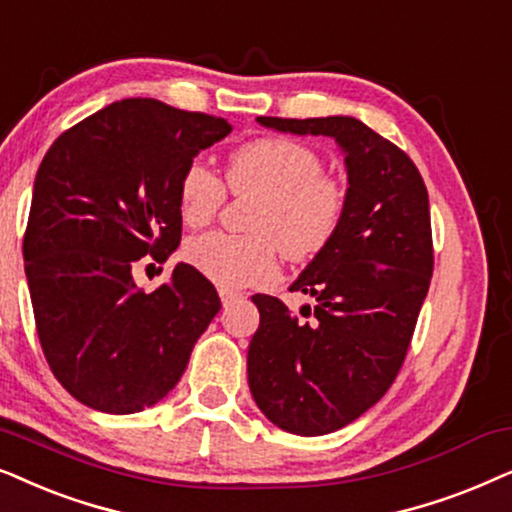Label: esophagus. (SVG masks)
Returning a JSON list of instances; mask_svg holds the SVG:
<instances>
[{"mask_svg":"<svg viewBox=\"0 0 512 512\" xmlns=\"http://www.w3.org/2000/svg\"><path fill=\"white\" fill-rule=\"evenodd\" d=\"M238 295L234 290H227V288H220V299H222V304H229L231 299H236Z\"/></svg>","mask_w":512,"mask_h":512,"instance_id":"obj_1","label":"esophagus"}]
</instances>
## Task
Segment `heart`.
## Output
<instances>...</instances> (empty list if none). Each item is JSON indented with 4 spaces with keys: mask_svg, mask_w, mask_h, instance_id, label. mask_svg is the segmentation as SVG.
Instances as JSON below:
<instances>
[{
    "mask_svg": "<svg viewBox=\"0 0 512 512\" xmlns=\"http://www.w3.org/2000/svg\"><path fill=\"white\" fill-rule=\"evenodd\" d=\"M227 185L234 194H255L250 229L192 238L185 260L227 290L267 283L278 274V245L292 260L318 255L337 234L346 210V187L323 173V159L290 138H260L229 156ZM224 182L208 163L192 161L180 177L177 206L187 227L201 229L220 213Z\"/></svg>",
    "mask_w": 512,
    "mask_h": 512,
    "instance_id": "1",
    "label": "heart"
}]
</instances>
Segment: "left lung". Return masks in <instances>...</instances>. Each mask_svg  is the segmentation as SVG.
<instances>
[{
  "label": "left lung",
  "mask_w": 512,
  "mask_h": 512,
  "mask_svg": "<svg viewBox=\"0 0 512 512\" xmlns=\"http://www.w3.org/2000/svg\"><path fill=\"white\" fill-rule=\"evenodd\" d=\"M257 124L332 138L349 180L335 238L290 285L316 297L311 323L281 299L252 295L260 309L248 346L252 398L271 424L311 438L377 405L403 367L433 274L428 192L410 156L353 117Z\"/></svg>",
  "instance_id": "1"
}]
</instances>
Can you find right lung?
<instances>
[{
	"instance_id": "add662e5",
	"label": "right lung",
	"mask_w": 512,
	"mask_h": 512,
	"mask_svg": "<svg viewBox=\"0 0 512 512\" xmlns=\"http://www.w3.org/2000/svg\"><path fill=\"white\" fill-rule=\"evenodd\" d=\"M227 119L128 98L65 131L34 177L23 241L37 335L79 403L133 414L173 391L220 311L213 283L185 262L142 292L133 264L180 245L177 187Z\"/></svg>"
}]
</instances>
